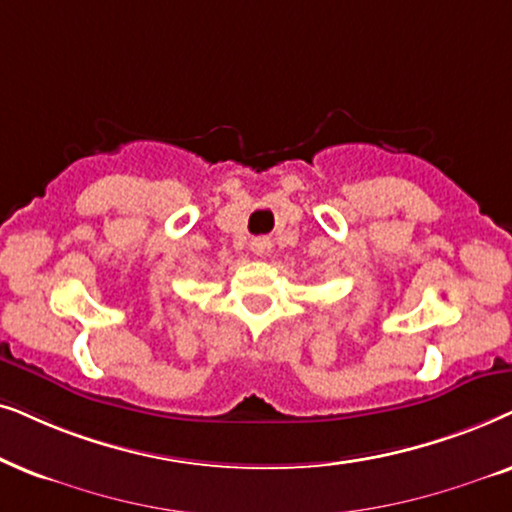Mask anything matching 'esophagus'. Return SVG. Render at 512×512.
Returning a JSON list of instances; mask_svg holds the SVG:
<instances>
[{
  "label": "esophagus",
  "instance_id": "esophagus-1",
  "mask_svg": "<svg viewBox=\"0 0 512 512\" xmlns=\"http://www.w3.org/2000/svg\"><path fill=\"white\" fill-rule=\"evenodd\" d=\"M250 248H252V252H255V255H260V257H264V255H267V252L271 250V238H267V236H260V238H252Z\"/></svg>",
  "mask_w": 512,
  "mask_h": 512
}]
</instances>
